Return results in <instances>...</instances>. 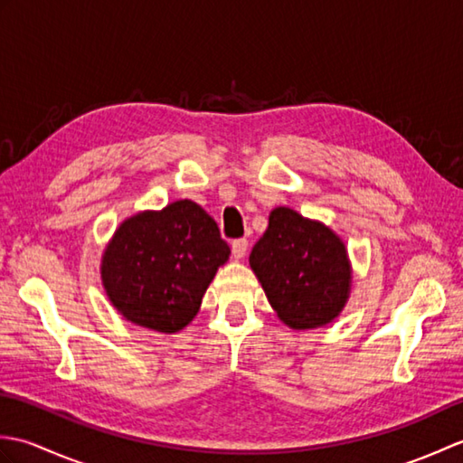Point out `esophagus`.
Wrapping results in <instances>:
<instances>
[{
	"label": "esophagus",
	"mask_w": 463,
	"mask_h": 463,
	"mask_svg": "<svg viewBox=\"0 0 463 463\" xmlns=\"http://www.w3.org/2000/svg\"><path fill=\"white\" fill-rule=\"evenodd\" d=\"M232 257L234 259H242L244 254H247V250H249V241L247 239H237L232 242Z\"/></svg>",
	"instance_id": "esophagus-1"
}]
</instances>
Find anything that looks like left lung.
Wrapping results in <instances>:
<instances>
[{"label": "left lung", "instance_id": "1", "mask_svg": "<svg viewBox=\"0 0 463 463\" xmlns=\"http://www.w3.org/2000/svg\"><path fill=\"white\" fill-rule=\"evenodd\" d=\"M249 262L270 307L294 330L326 326L348 302L352 269L342 239L288 206L270 213Z\"/></svg>", "mask_w": 463, "mask_h": 463}]
</instances>
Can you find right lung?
<instances>
[{
	"label": "right lung",
	"instance_id": "1",
	"mask_svg": "<svg viewBox=\"0 0 463 463\" xmlns=\"http://www.w3.org/2000/svg\"><path fill=\"white\" fill-rule=\"evenodd\" d=\"M231 249L201 204L189 199L137 213L105 247L101 280L123 318L155 332L183 330Z\"/></svg>",
	"mask_w": 463,
	"mask_h": 463
}]
</instances>
